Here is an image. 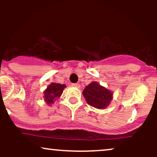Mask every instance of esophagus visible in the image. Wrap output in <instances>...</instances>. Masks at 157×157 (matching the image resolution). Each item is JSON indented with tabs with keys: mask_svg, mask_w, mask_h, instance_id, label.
<instances>
[{
	"mask_svg": "<svg viewBox=\"0 0 157 157\" xmlns=\"http://www.w3.org/2000/svg\"><path fill=\"white\" fill-rule=\"evenodd\" d=\"M71 86H74V87H76V88H80V84L79 83H72L71 84Z\"/></svg>",
	"mask_w": 157,
	"mask_h": 157,
	"instance_id": "esophagus-1",
	"label": "esophagus"
}]
</instances>
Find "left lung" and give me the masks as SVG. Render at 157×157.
Listing matches in <instances>:
<instances>
[{"label":"left lung","mask_w":157,"mask_h":157,"mask_svg":"<svg viewBox=\"0 0 157 157\" xmlns=\"http://www.w3.org/2000/svg\"><path fill=\"white\" fill-rule=\"evenodd\" d=\"M82 94L88 104L97 109H105L112 100L113 94L97 82H92L86 86Z\"/></svg>","instance_id":"8db88e82"}]
</instances>
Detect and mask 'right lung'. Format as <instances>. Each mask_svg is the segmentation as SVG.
<instances>
[{"mask_svg":"<svg viewBox=\"0 0 157 157\" xmlns=\"http://www.w3.org/2000/svg\"><path fill=\"white\" fill-rule=\"evenodd\" d=\"M65 87L66 85L55 83V82L50 84L44 91V99L46 103L48 105L53 104L56 99L59 98L62 94Z\"/></svg>","mask_w":157,"mask_h":157,"instance_id":"obj_1","label":"right lung"}]
</instances>
